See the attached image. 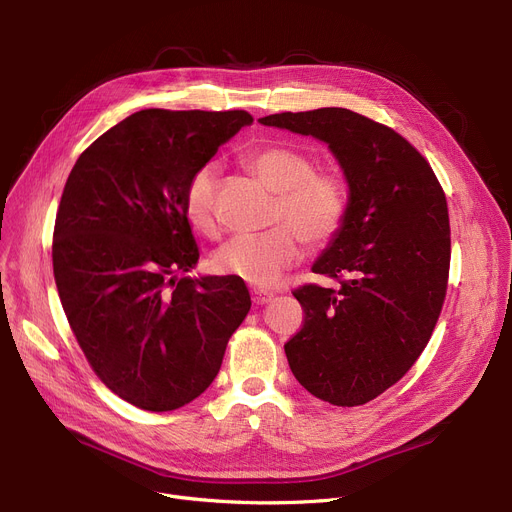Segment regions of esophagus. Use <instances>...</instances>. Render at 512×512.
Wrapping results in <instances>:
<instances>
[{"label": "esophagus", "instance_id": "1", "mask_svg": "<svg viewBox=\"0 0 512 512\" xmlns=\"http://www.w3.org/2000/svg\"><path fill=\"white\" fill-rule=\"evenodd\" d=\"M274 297V292H267V290H253V303L255 305H265L270 303Z\"/></svg>", "mask_w": 512, "mask_h": 512}]
</instances>
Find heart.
<instances>
[{"label":"heart","instance_id":"b5f03b06","mask_svg":"<svg viewBox=\"0 0 512 512\" xmlns=\"http://www.w3.org/2000/svg\"><path fill=\"white\" fill-rule=\"evenodd\" d=\"M247 164L278 193L276 226L261 234H240L213 253V270L255 286L274 284L301 257V238L324 247L344 228L348 188L330 172H315L313 159L292 147L270 145L249 153ZM220 186L218 164H203L186 184L184 207L191 224L205 236L218 234L215 197Z\"/></svg>","mask_w":512,"mask_h":512}]
</instances>
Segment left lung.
Listing matches in <instances>:
<instances>
[{"label":"left lung","instance_id":"obj_1","mask_svg":"<svg viewBox=\"0 0 512 512\" xmlns=\"http://www.w3.org/2000/svg\"><path fill=\"white\" fill-rule=\"evenodd\" d=\"M259 122L326 143L348 184L344 228L311 267L340 288L292 292L305 324L284 351L307 392L365 405L413 367L440 317L450 267L444 191L407 139L344 107Z\"/></svg>","mask_w":512,"mask_h":512}]
</instances>
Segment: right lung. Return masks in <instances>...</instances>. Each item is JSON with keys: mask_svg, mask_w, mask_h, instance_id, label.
Segmentation results:
<instances>
[{"mask_svg": "<svg viewBox=\"0 0 512 512\" xmlns=\"http://www.w3.org/2000/svg\"><path fill=\"white\" fill-rule=\"evenodd\" d=\"M251 114L141 110L87 147L66 180L53 276L99 380L143 411L201 396L251 309L245 282L188 276L199 247L184 193Z\"/></svg>", "mask_w": 512, "mask_h": 512, "instance_id": "1", "label": "right lung"}]
</instances>
